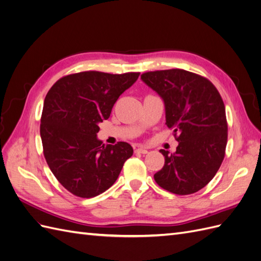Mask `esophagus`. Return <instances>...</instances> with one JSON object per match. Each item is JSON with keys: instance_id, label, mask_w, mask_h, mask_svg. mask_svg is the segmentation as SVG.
Here are the masks:
<instances>
[{"instance_id": "esophagus-1", "label": "esophagus", "mask_w": 261, "mask_h": 261, "mask_svg": "<svg viewBox=\"0 0 261 261\" xmlns=\"http://www.w3.org/2000/svg\"><path fill=\"white\" fill-rule=\"evenodd\" d=\"M135 152H139V153H143V154H146L148 152V150L144 147H137L135 149Z\"/></svg>"}]
</instances>
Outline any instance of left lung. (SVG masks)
<instances>
[{"mask_svg": "<svg viewBox=\"0 0 261 261\" xmlns=\"http://www.w3.org/2000/svg\"><path fill=\"white\" fill-rule=\"evenodd\" d=\"M159 93L169 128L178 141L175 153L161 149L163 168L153 175L156 184L176 195L200 191L221 167L227 143L225 107L218 89L206 77L172 68L141 74Z\"/></svg>", "mask_w": 261, "mask_h": 261, "instance_id": "8db88e82", "label": "left lung"}]
</instances>
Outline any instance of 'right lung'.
Instances as JSON below:
<instances>
[{"mask_svg": "<svg viewBox=\"0 0 261 261\" xmlns=\"http://www.w3.org/2000/svg\"><path fill=\"white\" fill-rule=\"evenodd\" d=\"M138 76L88 70L60 78L46 93L40 123L43 154L54 176L73 195L92 198L106 192L133 155L129 144L106 146L97 133Z\"/></svg>", "mask_w": 261, "mask_h": 261, "instance_id": "right-lung-1", "label": "right lung"}]
</instances>
